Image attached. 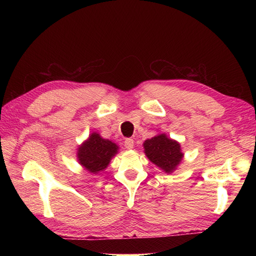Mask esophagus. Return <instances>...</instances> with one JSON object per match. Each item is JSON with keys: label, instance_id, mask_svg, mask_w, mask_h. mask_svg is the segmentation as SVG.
I'll return each instance as SVG.
<instances>
[{"label": "esophagus", "instance_id": "obj_1", "mask_svg": "<svg viewBox=\"0 0 256 256\" xmlns=\"http://www.w3.org/2000/svg\"><path fill=\"white\" fill-rule=\"evenodd\" d=\"M124 146L128 150H132L134 148V140L132 138H126L124 142Z\"/></svg>", "mask_w": 256, "mask_h": 256}]
</instances>
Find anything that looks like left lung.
<instances>
[{"mask_svg":"<svg viewBox=\"0 0 256 256\" xmlns=\"http://www.w3.org/2000/svg\"><path fill=\"white\" fill-rule=\"evenodd\" d=\"M143 148L146 157L166 174L175 172L184 158L180 144L168 138L165 133H158L146 140Z\"/></svg>","mask_w":256,"mask_h":256,"instance_id":"obj_1","label":"left lung"}]
</instances>
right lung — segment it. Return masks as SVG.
<instances>
[{
  "label": "right lung",
  "mask_w": 256,
  "mask_h": 256,
  "mask_svg": "<svg viewBox=\"0 0 256 256\" xmlns=\"http://www.w3.org/2000/svg\"><path fill=\"white\" fill-rule=\"evenodd\" d=\"M118 145L113 140L103 138L98 132H92L77 150L79 164L92 175L103 172L111 160L118 153Z\"/></svg>",
  "instance_id": "right-lung-1"
}]
</instances>
